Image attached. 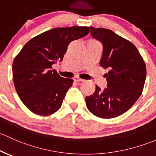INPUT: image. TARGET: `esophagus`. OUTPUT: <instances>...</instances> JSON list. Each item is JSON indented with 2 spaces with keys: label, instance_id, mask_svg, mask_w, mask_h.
Returning <instances> with one entry per match:
<instances>
[{
  "label": "esophagus",
  "instance_id": "34e87169",
  "mask_svg": "<svg viewBox=\"0 0 156 156\" xmlns=\"http://www.w3.org/2000/svg\"><path fill=\"white\" fill-rule=\"evenodd\" d=\"M73 80H74L75 82H83V80H82V79L78 77V76H75V77H73Z\"/></svg>",
  "mask_w": 156,
  "mask_h": 156
}]
</instances>
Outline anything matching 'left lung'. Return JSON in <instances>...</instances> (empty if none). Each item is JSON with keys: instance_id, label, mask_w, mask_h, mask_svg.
<instances>
[{"instance_id": "obj_1", "label": "left lung", "mask_w": 156, "mask_h": 156, "mask_svg": "<svg viewBox=\"0 0 156 156\" xmlns=\"http://www.w3.org/2000/svg\"><path fill=\"white\" fill-rule=\"evenodd\" d=\"M91 35L103 44L100 65L108 69L107 87L96 86L86 98L88 110L102 119H111L128 111L141 95L147 76L145 62L129 41L111 30L91 27Z\"/></svg>"}]
</instances>
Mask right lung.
Masks as SVG:
<instances>
[{
    "label": "right lung",
    "instance_id": "1",
    "mask_svg": "<svg viewBox=\"0 0 156 156\" xmlns=\"http://www.w3.org/2000/svg\"><path fill=\"white\" fill-rule=\"evenodd\" d=\"M89 27L55 28L30 40L12 63L15 89L27 108L49 115L62 107L73 80L62 77L52 65L62 62L69 43L83 37Z\"/></svg>",
    "mask_w": 156,
    "mask_h": 156
}]
</instances>
